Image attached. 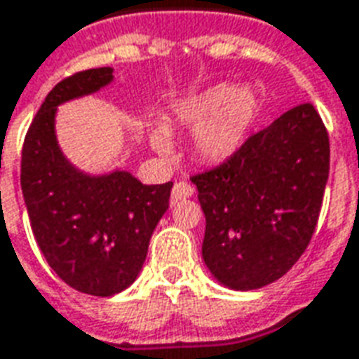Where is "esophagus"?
I'll use <instances>...</instances> for the list:
<instances>
[{
    "label": "esophagus",
    "instance_id": "esophagus-1",
    "mask_svg": "<svg viewBox=\"0 0 359 359\" xmlns=\"http://www.w3.org/2000/svg\"><path fill=\"white\" fill-rule=\"evenodd\" d=\"M193 195V187L187 182H177L172 189V203H177V201L189 199Z\"/></svg>",
    "mask_w": 359,
    "mask_h": 359
}]
</instances>
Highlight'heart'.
I'll return each instance as SVG.
<instances>
[{
	"label": "heart",
	"mask_w": 359,
	"mask_h": 359,
	"mask_svg": "<svg viewBox=\"0 0 359 359\" xmlns=\"http://www.w3.org/2000/svg\"><path fill=\"white\" fill-rule=\"evenodd\" d=\"M257 116L259 96L251 86L220 83L175 104L170 114V126L193 133L191 149L199 162L220 166L241 151ZM149 141L162 156H170L174 151L164 127L154 129Z\"/></svg>",
	"instance_id": "1"
}]
</instances>
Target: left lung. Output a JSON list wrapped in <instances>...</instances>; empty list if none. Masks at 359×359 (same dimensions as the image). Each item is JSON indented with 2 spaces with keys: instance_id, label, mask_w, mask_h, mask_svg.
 Wrapping results in <instances>:
<instances>
[{
  "instance_id": "8db88e82",
  "label": "left lung",
  "mask_w": 359,
  "mask_h": 359,
  "mask_svg": "<svg viewBox=\"0 0 359 359\" xmlns=\"http://www.w3.org/2000/svg\"><path fill=\"white\" fill-rule=\"evenodd\" d=\"M329 135L304 102L249 137L230 162L195 175L203 261L230 290L263 288L306 251L329 180Z\"/></svg>"
}]
</instances>
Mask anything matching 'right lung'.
I'll return each mask as SVG.
<instances>
[{"label":"right lung","mask_w":359,"mask_h":359,"mask_svg":"<svg viewBox=\"0 0 359 359\" xmlns=\"http://www.w3.org/2000/svg\"><path fill=\"white\" fill-rule=\"evenodd\" d=\"M114 83L111 67L75 73L53 86L25 137L21 187L48 265L71 288L108 297L131 286L170 205L172 182L141 184L131 172L79 170L57 143V106Z\"/></svg>","instance_id":"obj_1"}]
</instances>
